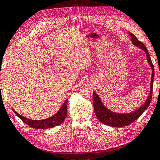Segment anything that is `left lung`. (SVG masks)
Listing matches in <instances>:
<instances>
[{
	"label": "left lung",
	"instance_id": "obj_1",
	"mask_svg": "<svg viewBox=\"0 0 160 160\" xmlns=\"http://www.w3.org/2000/svg\"><path fill=\"white\" fill-rule=\"evenodd\" d=\"M131 37V42L137 47H139V48L143 50L146 52L147 61L150 64L152 69V76L151 84H150V93L148 96L147 97L146 101L141 107L138 108L132 112L130 113H117L109 110L105 106L103 105L101 99L100 97L96 94L95 92H93V108H94V112L96 114V117L103 124L107 125L112 127H123L126 126L132 123V122L135 121L141 115H142L146 109L148 108L150 105V102L151 101L152 94V86L153 81H154V75L155 70L154 67L152 63L151 57H150L148 50L144 44L137 39V37L134 35L132 33L128 32Z\"/></svg>",
	"mask_w": 160,
	"mask_h": 160
}]
</instances>
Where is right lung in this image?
<instances>
[{
    "instance_id": "obj_1",
    "label": "right lung",
    "mask_w": 160,
    "mask_h": 160,
    "mask_svg": "<svg viewBox=\"0 0 160 160\" xmlns=\"http://www.w3.org/2000/svg\"><path fill=\"white\" fill-rule=\"evenodd\" d=\"M67 102L68 99L66 100L63 105H62L60 109L58 111L57 113L54 114L52 117L46 118L43 120H32L29 119L26 117H23V116L17 113L14 109L13 111L18 117H19L21 120L23 121L25 123L27 124L31 128H35V129H47V128H51L55 126H59L65 119L67 115Z\"/></svg>"
}]
</instances>
